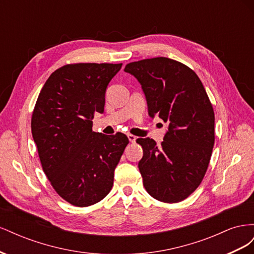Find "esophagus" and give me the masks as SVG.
Returning a JSON list of instances; mask_svg holds the SVG:
<instances>
[{"instance_id": "obj_1", "label": "esophagus", "mask_w": 254, "mask_h": 254, "mask_svg": "<svg viewBox=\"0 0 254 254\" xmlns=\"http://www.w3.org/2000/svg\"><path fill=\"white\" fill-rule=\"evenodd\" d=\"M127 136H128V139H129L130 142H131V143H135V141H136V136H135V135H133V134H128Z\"/></svg>"}]
</instances>
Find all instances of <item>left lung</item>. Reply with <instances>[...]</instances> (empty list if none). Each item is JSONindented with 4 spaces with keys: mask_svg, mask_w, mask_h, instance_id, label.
<instances>
[{
    "mask_svg": "<svg viewBox=\"0 0 254 254\" xmlns=\"http://www.w3.org/2000/svg\"><path fill=\"white\" fill-rule=\"evenodd\" d=\"M124 71L140 82L150 118L167 124L161 146L149 137L139 170L147 193L159 201L179 202L201 183L212 155L215 117L197 74L178 61L157 57L128 64Z\"/></svg>",
    "mask_w": 254,
    "mask_h": 254,
    "instance_id": "8db88e82",
    "label": "left lung"
}]
</instances>
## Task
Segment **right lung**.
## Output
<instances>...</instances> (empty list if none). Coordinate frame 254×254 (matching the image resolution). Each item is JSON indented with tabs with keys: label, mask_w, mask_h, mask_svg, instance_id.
<instances>
[{
	"label": "right lung",
	"mask_w": 254,
	"mask_h": 254,
	"mask_svg": "<svg viewBox=\"0 0 254 254\" xmlns=\"http://www.w3.org/2000/svg\"><path fill=\"white\" fill-rule=\"evenodd\" d=\"M122 64H75L51 74L38 96L32 133L44 174L65 201L89 206L113 186L114 170L129 143L122 132L92 130L103 113L109 82Z\"/></svg>",
	"instance_id": "1"
}]
</instances>
